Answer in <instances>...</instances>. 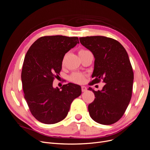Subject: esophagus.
Segmentation results:
<instances>
[{
  "mask_svg": "<svg viewBox=\"0 0 150 150\" xmlns=\"http://www.w3.org/2000/svg\"><path fill=\"white\" fill-rule=\"evenodd\" d=\"M81 90H82V92H85V91H87V88H86V86H82V87H81Z\"/></svg>",
  "mask_w": 150,
  "mask_h": 150,
  "instance_id": "esophagus-1",
  "label": "esophagus"
}]
</instances>
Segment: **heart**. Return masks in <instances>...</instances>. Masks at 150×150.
Masks as SVG:
<instances>
[{
	"instance_id": "obj_1",
	"label": "heart",
	"mask_w": 150,
	"mask_h": 150,
	"mask_svg": "<svg viewBox=\"0 0 150 150\" xmlns=\"http://www.w3.org/2000/svg\"><path fill=\"white\" fill-rule=\"evenodd\" d=\"M85 51V50H81V51H79V53L81 52H84ZM64 62V61H63ZM69 79L72 81V82L77 83V84H82L85 81V76L83 73H81V72H73L70 77H69Z\"/></svg>"
}]
</instances>
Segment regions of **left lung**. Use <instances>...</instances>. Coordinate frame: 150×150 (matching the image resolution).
<instances>
[{
  "mask_svg": "<svg viewBox=\"0 0 150 150\" xmlns=\"http://www.w3.org/2000/svg\"><path fill=\"white\" fill-rule=\"evenodd\" d=\"M80 42L94 57L91 83L103 80L101 90L93 91L96 98L89 104L91 117L99 124L112 125L124 115L132 94L134 75L129 59L124 47L117 40L104 36L80 38Z\"/></svg>",
  "mask_w": 150,
  "mask_h": 150,
  "instance_id": "1",
  "label": "left lung"
}]
</instances>
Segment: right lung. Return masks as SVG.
Wrapping results in <instances>:
<instances>
[{
    "label": "right lung",
    "mask_w": 150,
    "mask_h": 150,
    "mask_svg": "<svg viewBox=\"0 0 150 150\" xmlns=\"http://www.w3.org/2000/svg\"><path fill=\"white\" fill-rule=\"evenodd\" d=\"M79 43L77 37L44 36L26 53L21 74L24 98L32 115L42 123L54 124L64 120L72 101L81 94L78 84L69 83L61 90L52 86L65 54Z\"/></svg>",
    "instance_id": "add662e5"
}]
</instances>
